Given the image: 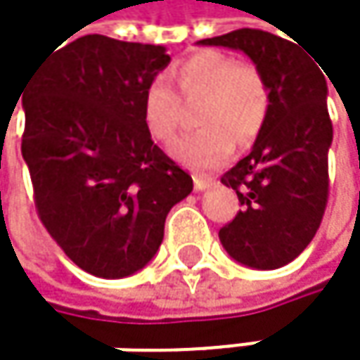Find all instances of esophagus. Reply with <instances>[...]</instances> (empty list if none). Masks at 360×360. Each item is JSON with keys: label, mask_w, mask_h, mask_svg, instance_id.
Segmentation results:
<instances>
[{"label": "esophagus", "mask_w": 360, "mask_h": 360, "mask_svg": "<svg viewBox=\"0 0 360 360\" xmlns=\"http://www.w3.org/2000/svg\"><path fill=\"white\" fill-rule=\"evenodd\" d=\"M212 183H214V179H210V177H202V175H195V177H193V187H195V191H204V189H208Z\"/></svg>", "instance_id": "1"}]
</instances>
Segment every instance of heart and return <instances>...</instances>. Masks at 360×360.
I'll return each instance as SVG.
<instances>
[{
  "instance_id": "b5f03b06",
  "label": "heart",
  "mask_w": 360,
  "mask_h": 360,
  "mask_svg": "<svg viewBox=\"0 0 360 360\" xmlns=\"http://www.w3.org/2000/svg\"><path fill=\"white\" fill-rule=\"evenodd\" d=\"M183 100H202L198 133L179 137L171 156L193 171H212L227 162L240 143L252 141L269 112V87L260 70L231 56L204 49L185 58L175 70ZM141 118L156 141H171L179 129L181 102L175 91L154 79L141 102Z\"/></svg>"
}]
</instances>
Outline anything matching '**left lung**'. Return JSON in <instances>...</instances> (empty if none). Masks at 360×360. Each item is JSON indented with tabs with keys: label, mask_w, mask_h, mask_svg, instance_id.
<instances>
[{
	"label": "left lung",
	"mask_w": 360,
	"mask_h": 360,
	"mask_svg": "<svg viewBox=\"0 0 360 360\" xmlns=\"http://www.w3.org/2000/svg\"><path fill=\"white\" fill-rule=\"evenodd\" d=\"M200 45L244 51L266 81L271 102L252 152L221 177L236 189L242 210L221 227L219 240L246 266L279 269L311 244L327 204L333 129L323 68L296 43L258 29L202 39Z\"/></svg>",
	"instance_id": "1"
}]
</instances>
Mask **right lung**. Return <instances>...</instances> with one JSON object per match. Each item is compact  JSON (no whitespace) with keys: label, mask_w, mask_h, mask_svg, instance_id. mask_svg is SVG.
<instances>
[{"label":"right lung","mask_w":360,"mask_h":360,"mask_svg":"<svg viewBox=\"0 0 360 360\" xmlns=\"http://www.w3.org/2000/svg\"><path fill=\"white\" fill-rule=\"evenodd\" d=\"M169 62L162 45L85 35L45 56L20 94L39 219L96 277L143 269L169 210L193 189L141 118L143 94Z\"/></svg>","instance_id":"1"}]
</instances>
